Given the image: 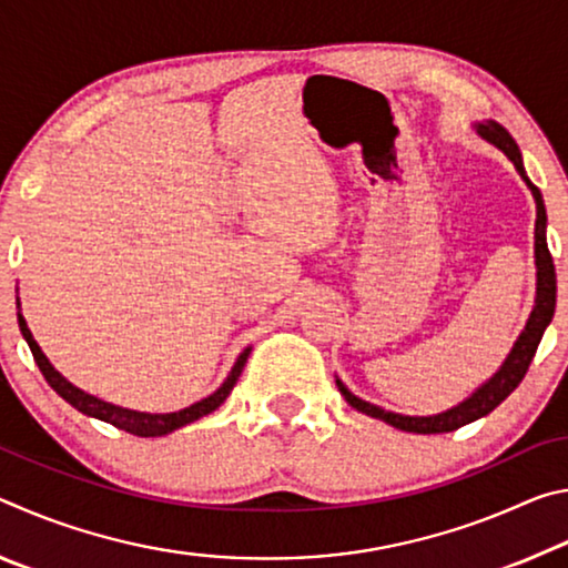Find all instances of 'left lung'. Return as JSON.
<instances>
[{"instance_id":"left-lung-1","label":"left lung","mask_w":568,"mask_h":568,"mask_svg":"<svg viewBox=\"0 0 568 568\" xmlns=\"http://www.w3.org/2000/svg\"><path fill=\"white\" fill-rule=\"evenodd\" d=\"M474 130L480 140H486L488 145L498 148L508 160L514 162L516 172L521 175L526 187L531 190V195H534V203H536V227H534L536 297H534L531 315H528L524 331L516 338L511 353L506 355L501 368H498L486 383H480V386L470 393L468 398L460 400L458 406H450L448 410L434 413V416H403V413H393V410L373 406V403L358 398L355 393L348 390V386H345L338 376H335V386H338L341 396L348 400V406L365 413V416L388 423V426H393V428L408 430V434H448V430H456L460 426H466V423H474L478 418L488 416V413H491L498 403H504L508 396H511L518 383L524 381L528 365H531L534 355H536L538 343H541V335L546 328H549L554 311H556V271H554L549 245H546V205H544L541 190H538L534 182L528 180L521 150H518L516 140L508 134L506 128H501V124L494 120H484V122H474Z\"/></svg>"}]
</instances>
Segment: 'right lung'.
I'll list each match as a JSON object with an SVG mask.
<instances>
[{
  "mask_svg": "<svg viewBox=\"0 0 568 568\" xmlns=\"http://www.w3.org/2000/svg\"><path fill=\"white\" fill-rule=\"evenodd\" d=\"M17 321H19V331H22L27 345H30V351L34 355V363L40 365L44 381L50 383V386L60 393V396L70 403L72 408H77L84 416L90 418H100L104 423H112L114 428L120 430H128L132 436H142V438H155V436H168L172 430H178L182 426H187V423L197 420L207 416V413H213L215 408H220L225 403V398L230 396V390L235 388V383L240 378V373H243L245 363H247V355H250V345L247 348L237 355V361L233 368H230L227 378L223 381V386H220L215 393H210L207 398L192 403V406L182 408V410H172V413H145V410H132V408H122V406H114V403L102 400L98 396H92V393H84L82 388L72 386L70 381H67L60 371L54 368L50 363V358L42 353L40 345H37L32 331L27 328V321L22 315V305H19V297H17Z\"/></svg>",
  "mask_w": 568,
  "mask_h": 568,
  "instance_id": "add662e5",
  "label": "right lung"
}]
</instances>
